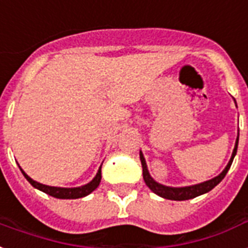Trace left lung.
<instances>
[{"label":"left lung","mask_w":248,"mask_h":248,"mask_svg":"<svg viewBox=\"0 0 248 248\" xmlns=\"http://www.w3.org/2000/svg\"><path fill=\"white\" fill-rule=\"evenodd\" d=\"M238 138L235 141V147H234L233 154H232V158H230L228 166L221 173L216 176L212 180H208L206 182H202V184H198V185L194 186H185V187H170V186H164L158 184L156 181H154L151 178L149 170H147V166H146L145 158L142 153L140 154V158H141V164H142V170H143V180H145L146 185L150 187L151 191H154L155 194H158L159 197L166 198V199H170V201H187V199H193V198L198 197V195H202L204 193H208L210 190H212L215 186L220 184L222 181V178L225 177V174L228 173L232 163H233V159L237 154V147H238Z\"/></svg>","instance_id":"8db88e82"}]
</instances>
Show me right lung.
I'll return each mask as SVG.
<instances>
[{
    "mask_svg": "<svg viewBox=\"0 0 248 248\" xmlns=\"http://www.w3.org/2000/svg\"><path fill=\"white\" fill-rule=\"evenodd\" d=\"M22 170L23 176L27 178V181L30 182L31 185L36 187V189L41 190L44 193L49 194L51 197L58 198V199H78V198H82L86 197L88 194H90L93 190H95L99 185V182H101V168L95 174V177L89 182V184H86L84 186H80V187H71V189H67V187H54V186H47V185H42L40 182L33 181L32 178L28 176V174L24 173V170Z\"/></svg>",
    "mask_w": 248,
    "mask_h": 248,
    "instance_id": "obj_1",
    "label": "right lung"
}]
</instances>
